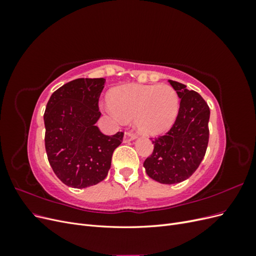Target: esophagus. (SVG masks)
Returning <instances> with one entry per match:
<instances>
[{"mask_svg": "<svg viewBox=\"0 0 256 256\" xmlns=\"http://www.w3.org/2000/svg\"><path fill=\"white\" fill-rule=\"evenodd\" d=\"M136 136L131 132V131H127V132H125V134H124V142L125 143L134 141V140H136Z\"/></svg>", "mask_w": 256, "mask_h": 256, "instance_id": "obj_1", "label": "esophagus"}]
</instances>
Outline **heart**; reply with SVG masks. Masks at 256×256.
<instances>
[{"instance_id":"1","label":"heart","mask_w":256,"mask_h":256,"mask_svg":"<svg viewBox=\"0 0 256 256\" xmlns=\"http://www.w3.org/2000/svg\"><path fill=\"white\" fill-rule=\"evenodd\" d=\"M108 110L120 122L136 118L141 134L157 136L174 125L180 112V98L168 84H127L113 90Z\"/></svg>"}]
</instances>
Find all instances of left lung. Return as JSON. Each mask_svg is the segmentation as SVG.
I'll use <instances>...</instances> for the list:
<instances>
[{
    "mask_svg": "<svg viewBox=\"0 0 256 256\" xmlns=\"http://www.w3.org/2000/svg\"><path fill=\"white\" fill-rule=\"evenodd\" d=\"M180 98L172 128L152 140L154 152L144 161L146 174L160 184H172L189 178L202 162L208 145L210 110L198 92L168 80Z\"/></svg>",
    "mask_w": 256,
    "mask_h": 256,
    "instance_id": "left-lung-1",
    "label": "left lung"
}]
</instances>
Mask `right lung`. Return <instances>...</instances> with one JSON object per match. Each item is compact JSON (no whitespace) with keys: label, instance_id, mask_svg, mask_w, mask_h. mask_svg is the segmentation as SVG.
<instances>
[{"label":"right lung","instance_id":"right-lung-1","mask_svg":"<svg viewBox=\"0 0 256 256\" xmlns=\"http://www.w3.org/2000/svg\"><path fill=\"white\" fill-rule=\"evenodd\" d=\"M104 82V78L68 82L53 92L46 106V152L53 172L68 187L82 189L102 182L122 141V132L106 136L96 126Z\"/></svg>","mask_w":256,"mask_h":256}]
</instances>
